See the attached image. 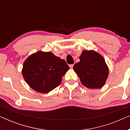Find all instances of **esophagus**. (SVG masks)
<instances>
[{"label":"esophagus","instance_id":"1","mask_svg":"<svg viewBox=\"0 0 130 130\" xmlns=\"http://www.w3.org/2000/svg\"><path fill=\"white\" fill-rule=\"evenodd\" d=\"M73 66H74L73 64H70V65H69V67H70L71 69H72L73 67Z\"/></svg>","mask_w":130,"mask_h":130}]
</instances>
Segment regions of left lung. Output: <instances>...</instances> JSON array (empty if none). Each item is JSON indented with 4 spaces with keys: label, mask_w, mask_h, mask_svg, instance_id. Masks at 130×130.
I'll list each match as a JSON object with an SVG mask.
<instances>
[{
    "label": "left lung",
    "mask_w": 130,
    "mask_h": 130,
    "mask_svg": "<svg viewBox=\"0 0 130 130\" xmlns=\"http://www.w3.org/2000/svg\"><path fill=\"white\" fill-rule=\"evenodd\" d=\"M73 69L82 83L89 89L102 88L109 73L103 57L93 50L83 51L80 61L74 65Z\"/></svg>",
    "instance_id": "obj_1"
}]
</instances>
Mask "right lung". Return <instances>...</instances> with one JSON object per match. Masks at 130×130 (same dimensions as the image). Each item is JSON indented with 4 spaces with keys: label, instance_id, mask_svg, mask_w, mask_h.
<instances>
[{
    "label": "right lung",
    "instance_id": "obj_1",
    "mask_svg": "<svg viewBox=\"0 0 130 130\" xmlns=\"http://www.w3.org/2000/svg\"><path fill=\"white\" fill-rule=\"evenodd\" d=\"M69 69V66L64 60L51 52L38 51L25 61L22 73L31 88L45 93L60 84L62 76Z\"/></svg>",
    "mask_w": 130,
    "mask_h": 130
}]
</instances>
